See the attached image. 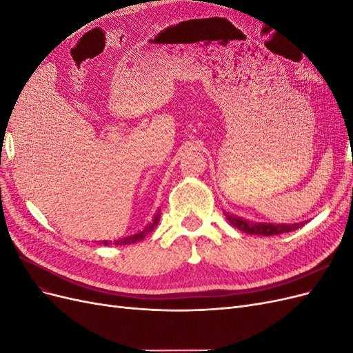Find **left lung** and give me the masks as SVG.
<instances>
[{"instance_id":"left-lung-1","label":"left lung","mask_w":353,"mask_h":353,"mask_svg":"<svg viewBox=\"0 0 353 353\" xmlns=\"http://www.w3.org/2000/svg\"><path fill=\"white\" fill-rule=\"evenodd\" d=\"M225 216L231 225L236 227L237 230L245 232V234H253V236H276V234L283 232H290L297 228L305 225L303 222L301 223H265V222H252L245 221L243 218H239L236 215H228Z\"/></svg>"}]
</instances>
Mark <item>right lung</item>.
Instances as JSON below:
<instances>
[{
  "label": "right lung",
  "mask_w": 353,
  "mask_h": 353,
  "mask_svg": "<svg viewBox=\"0 0 353 353\" xmlns=\"http://www.w3.org/2000/svg\"><path fill=\"white\" fill-rule=\"evenodd\" d=\"M159 218H160V215H159V212L156 213L154 215V218H153V222L150 223V225H147L143 231H140V232H137V234H134V236H128V237H123V239H119V240H116L113 244H132V243H137V241H140V240H143L148 232H150L156 225H157V222H159ZM104 244H112V241H108V240H104L103 241Z\"/></svg>",
  "instance_id": "1"
}]
</instances>
